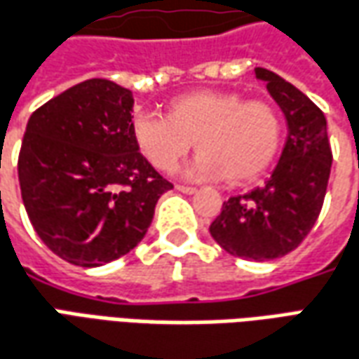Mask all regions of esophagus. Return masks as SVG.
<instances>
[{"instance_id":"obj_1","label":"esophagus","mask_w":359,"mask_h":359,"mask_svg":"<svg viewBox=\"0 0 359 359\" xmlns=\"http://www.w3.org/2000/svg\"><path fill=\"white\" fill-rule=\"evenodd\" d=\"M177 190L184 192V194H196L198 192L196 187H187V184H177Z\"/></svg>"}]
</instances>
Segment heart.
Wrapping results in <instances>:
<instances>
[{"instance_id":"heart-1","label":"heart","mask_w":359,"mask_h":359,"mask_svg":"<svg viewBox=\"0 0 359 359\" xmlns=\"http://www.w3.org/2000/svg\"><path fill=\"white\" fill-rule=\"evenodd\" d=\"M132 136L159 171H175L194 144L200 155L190 172L196 179L225 177L231 184H243L272 165L282 147L284 120L272 102L202 89L172 99L165 116H136Z\"/></svg>"}]
</instances>
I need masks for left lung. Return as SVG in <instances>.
Returning a JSON list of instances; mask_svg holds the SVG:
<instances>
[{
    "mask_svg": "<svg viewBox=\"0 0 359 359\" xmlns=\"http://www.w3.org/2000/svg\"><path fill=\"white\" fill-rule=\"evenodd\" d=\"M255 74L284 112L287 140L272 177L223 202L210 233L233 257L262 262L292 252L309 235L325 202L332 151L323 110L274 72L257 67Z\"/></svg>",
    "mask_w": 359,
    "mask_h": 359,
    "instance_id": "obj_1",
    "label": "left lung"
}]
</instances>
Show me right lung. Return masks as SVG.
Returning <instances> with one entry per match:
<instances>
[{
	"mask_svg": "<svg viewBox=\"0 0 359 359\" xmlns=\"http://www.w3.org/2000/svg\"><path fill=\"white\" fill-rule=\"evenodd\" d=\"M132 91L87 79L29 118L19 184L34 231L75 266H102L144 239L171 190L132 136Z\"/></svg>",
	"mask_w": 359,
	"mask_h": 359,
	"instance_id": "add662e5",
	"label": "right lung"
}]
</instances>
